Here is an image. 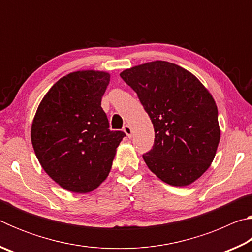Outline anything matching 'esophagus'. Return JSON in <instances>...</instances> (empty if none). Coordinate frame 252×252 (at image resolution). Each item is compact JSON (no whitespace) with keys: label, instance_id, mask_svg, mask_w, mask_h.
Listing matches in <instances>:
<instances>
[{"label":"esophagus","instance_id":"34e87169","mask_svg":"<svg viewBox=\"0 0 252 252\" xmlns=\"http://www.w3.org/2000/svg\"><path fill=\"white\" fill-rule=\"evenodd\" d=\"M123 131H125V133L127 135V138H131V136H132V129H131L130 126L126 125L125 126H123Z\"/></svg>","mask_w":252,"mask_h":252}]
</instances>
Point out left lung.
<instances>
[{
    "label": "left lung",
    "instance_id": "obj_1",
    "mask_svg": "<svg viewBox=\"0 0 252 252\" xmlns=\"http://www.w3.org/2000/svg\"><path fill=\"white\" fill-rule=\"evenodd\" d=\"M155 127V144L143 155L165 183L186 187L202 176L220 142L218 109L208 89L183 67L152 61L122 71Z\"/></svg>",
    "mask_w": 252,
    "mask_h": 252
}]
</instances>
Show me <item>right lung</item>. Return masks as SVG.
<instances>
[{"mask_svg": "<svg viewBox=\"0 0 252 252\" xmlns=\"http://www.w3.org/2000/svg\"><path fill=\"white\" fill-rule=\"evenodd\" d=\"M109 82L108 72H72L52 85L34 116L31 141L37 160L71 192H91L105 180L126 135L109 129L101 108Z\"/></svg>", "mask_w": 252, "mask_h": 252, "instance_id": "obj_1", "label": "right lung"}]
</instances>
